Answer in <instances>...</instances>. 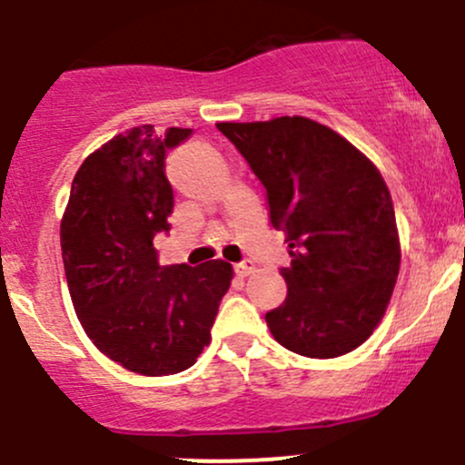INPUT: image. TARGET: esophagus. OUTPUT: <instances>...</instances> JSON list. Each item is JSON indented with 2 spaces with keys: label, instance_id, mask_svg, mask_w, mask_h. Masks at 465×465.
<instances>
[{
  "label": "esophagus",
  "instance_id": "34e87169",
  "mask_svg": "<svg viewBox=\"0 0 465 465\" xmlns=\"http://www.w3.org/2000/svg\"><path fill=\"white\" fill-rule=\"evenodd\" d=\"M252 271H255L252 262H239V264H234V273H237L239 278H246V275H251Z\"/></svg>",
  "mask_w": 465,
  "mask_h": 465
}]
</instances>
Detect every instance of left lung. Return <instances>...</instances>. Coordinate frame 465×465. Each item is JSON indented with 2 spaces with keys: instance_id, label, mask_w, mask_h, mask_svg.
Here are the masks:
<instances>
[{
  "instance_id": "obj_1",
  "label": "left lung",
  "mask_w": 465,
  "mask_h": 465,
  "mask_svg": "<svg viewBox=\"0 0 465 465\" xmlns=\"http://www.w3.org/2000/svg\"><path fill=\"white\" fill-rule=\"evenodd\" d=\"M217 128L264 185L271 226L289 243L287 298L266 314L271 334L314 360L355 351L382 321L400 271L382 173L346 137L298 114Z\"/></svg>"
}]
</instances>
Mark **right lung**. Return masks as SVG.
Returning a JSON list of instances; mask_svg holds the SVG:
<instances>
[{
	"instance_id": "add662e5",
	"label": "right lung",
	"mask_w": 465,
	"mask_h": 465,
	"mask_svg": "<svg viewBox=\"0 0 465 465\" xmlns=\"http://www.w3.org/2000/svg\"><path fill=\"white\" fill-rule=\"evenodd\" d=\"M192 128L119 133L87 155L61 223L63 262L78 321L96 348L140 375L190 369L210 343L232 280L223 260L160 266L153 237L169 232L167 151Z\"/></svg>"
}]
</instances>
